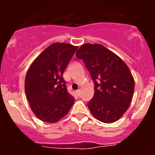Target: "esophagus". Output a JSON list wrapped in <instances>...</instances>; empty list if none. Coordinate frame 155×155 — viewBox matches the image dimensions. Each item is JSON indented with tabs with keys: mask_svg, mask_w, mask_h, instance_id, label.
Listing matches in <instances>:
<instances>
[{
	"mask_svg": "<svg viewBox=\"0 0 155 155\" xmlns=\"http://www.w3.org/2000/svg\"><path fill=\"white\" fill-rule=\"evenodd\" d=\"M76 94H77V95L78 96H79V95H80V90H76Z\"/></svg>",
	"mask_w": 155,
	"mask_h": 155,
	"instance_id": "esophagus-1",
	"label": "esophagus"
}]
</instances>
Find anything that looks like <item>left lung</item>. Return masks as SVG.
I'll return each mask as SVG.
<instances>
[{"label": "left lung", "instance_id": "left-lung-1", "mask_svg": "<svg viewBox=\"0 0 155 155\" xmlns=\"http://www.w3.org/2000/svg\"><path fill=\"white\" fill-rule=\"evenodd\" d=\"M94 83L93 97L87 106L97 120L112 123L128 108L135 82L127 65L120 57L101 44H84L76 51Z\"/></svg>", "mask_w": 155, "mask_h": 155}]
</instances>
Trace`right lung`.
<instances>
[{
    "label": "right lung",
    "instance_id": "add662e5",
    "mask_svg": "<svg viewBox=\"0 0 155 155\" xmlns=\"http://www.w3.org/2000/svg\"><path fill=\"white\" fill-rule=\"evenodd\" d=\"M78 47L65 43L49 46L27 72L26 97L33 111L43 122H56L67 114L74 97L68 93L63 74Z\"/></svg>",
    "mask_w": 155,
    "mask_h": 155
}]
</instances>
